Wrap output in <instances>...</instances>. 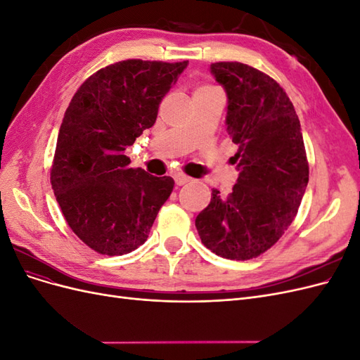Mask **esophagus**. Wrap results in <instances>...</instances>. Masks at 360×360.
Here are the masks:
<instances>
[{
    "label": "esophagus",
    "mask_w": 360,
    "mask_h": 360,
    "mask_svg": "<svg viewBox=\"0 0 360 360\" xmlns=\"http://www.w3.org/2000/svg\"><path fill=\"white\" fill-rule=\"evenodd\" d=\"M172 179H174V181H176L177 186H181V184H186L191 181V177H188L186 174H183V172H176L172 176Z\"/></svg>",
    "instance_id": "esophagus-1"
}]
</instances>
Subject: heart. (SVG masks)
I'll return each instance as SVG.
<instances>
[{"label":"heart","mask_w":360,"mask_h":360,"mask_svg":"<svg viewBox=\"0 0 360 360\" xmlns=\"http://www.w3.org/2000/svg\"><path fill=\"white\" fill-rule=\"evenodd\" d=\"M210 89H213V86H209V85H204V86H200L198 90H210Z\"/></svg>","instance_id":"heart-1"}]
</instances>
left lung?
Returning a JSON list of instances; mask_svg holds the SVG:
<instances>
[{"label":"left lung","instance_id":"8db88e82","mask_svg":"<svg viewBox=\"0 0 360 360\" xmlns=\"http://www.w3.org/2000/svg\"><path fill=\"white\" fill-rule=\"evenodd\" d=\"M210 70L226 91L238 179L228 197L212 191L195 226L212 252L245 261L266 252L291 225L309 167L299 117L274 78L237 61L213 63Z\"/></svg>","mask_w":360,"mask_h":360}]
</instances>
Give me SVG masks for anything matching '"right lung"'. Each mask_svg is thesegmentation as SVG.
<instances>
[{"label": "right lung", "instance_id": "add662e5", "mask_svg": "<svg viewBox=\"0 0 360 360\" xmlns=\"http://www.w3.org/2000/svg\"><path fill=\"white\" fill-rule=\"evenodd\" d=\"M188 61L126 60L97 70L64 114L51 184L72 231L102 255L143 245L174 188L168 176L130 168L129 146L155 124Z\"/></svg>", "mask_w": 360, "mask_h": 360}]
</instances>
